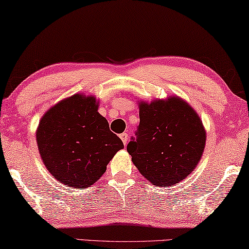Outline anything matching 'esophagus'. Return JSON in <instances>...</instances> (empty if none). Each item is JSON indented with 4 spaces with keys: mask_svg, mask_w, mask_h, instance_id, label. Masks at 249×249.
I'll return each mask as SVG.
<instances>
[{
    "mask_svg": "<svg viewBox=\"0 0 249 249\" xmlns=\"http://www.w3.org/2000/svg\"><path fill=\"white\" fill-rule=\"evenodd\" d=\"M120 139L122 140V142H124V144L125 146V144H127V142H128V133H125V132L121 133Z\"/></svg>",
    "mask_w": 249,
    "mask_h": 249,
    "instance_id": "obj_1",
    "label": "esophagus"
}]
</instances>
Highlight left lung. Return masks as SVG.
Masks as SVG:
<instances>
[{
	"mask_svg": "<svg viewBox=\"0 0 249 249\" xmlns=\"http://www.w3.org/2000/svg\"><path fill=\"white\" fill-rule=\"evenodd\" d=\"M140 124L127 150L139 173L167 187L191 174L204 152L206 131L199 116L178 97L139 103Z\"/></svg>",
	"mask_w": 249,
	"mask_h": 249,
	"instance_id": "obj_1",
	"label": "left lung"
}]
</instances>
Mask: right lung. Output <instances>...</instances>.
<instances>
[{"label":"right lung","mask_w":249,"mask_h":249,"mask_svg":"<svg viewBox=\"0 0 249 249\" xmlns=\"http://www.w3.org/2000/svg\"><path fill=\"white\" fill-rule=\"evenodd\" d=\"M42 161L60 182L83 189L100 179L107 164L124 148L95 98L76 93L48 110L36 130Z\"/></svg>","instance_id":"obj_1"}]
</instances>
